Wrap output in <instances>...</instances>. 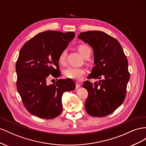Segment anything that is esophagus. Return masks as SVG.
<instances>
[{
    "label": "esophagus",
    "mask_w": 146,
    "mask_h": 146,
    "mask_svg": "<svg viewBox=\"0 0 146 146\" xmlns=\"http://www.w3.org/2000/svg\"><path fill=\"white\" fill-rule=\"evenodd\" d=\"M80 87H81V84H80V83H78V82H76V89L80 88Z\"/></svg>",
    "instance_id": "obj_1"
}]
</instances>
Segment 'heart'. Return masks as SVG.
<instances>
[{"label":"heart","instance_id":"heart-1","mask_svg":"<svg viewBox=\"0 0 146 146\" xmlns=\"http://www.w3.org/2000/svg\"><path fill=\"white\" fill-rule=\"evenodd\" d=\"M78 50L81 54L85 58L86 56L90 55L91 50L89 46L86 45H81L78 47ZM67 51L64 49L59 56V62L61 64H65L66 60ZM86 73V70L82 67H76V66H69L64 71L65 77L75 81H81Z\"/></svg>","mask_w":146,"mask_h":146}]
</instances>
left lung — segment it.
Masks as SVG:
<instances>
[{
    "label": "left lung",
    "mask_w": 146,
    "mask_h": 146,
    "mask_svg": "<svg viewBox=\"0 0 146 146\" xmlns=\"http://www.w3.org/2000/svg\"><path fill=\"white\" fill-rule=\"evenodd\" d=\"M92 48L94 66L88 78L101 79L94 84L86 81L88 91L85 109L94 117L111 114L122 104L130 80L127 59L119 41L102 31H87L78 36Z\"/></svg>",
    "instance_id": "obj_1"
}]
</instances>
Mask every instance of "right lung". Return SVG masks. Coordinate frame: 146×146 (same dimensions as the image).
Returning a JSON list of instances; mask_svg holds the SVG:
<instances>
[{
    "label": "right lung",
    "instance_id": "obj_1",
    "mask_svg": "<svg viewBox=\"0 0 146 146\" xmlns=\"http://www.w3.org/2000/svg\"><path fill=\"white\" fill-rule=\"evenodd\" d=\"M75 34L48 31L35 35L21 49L16 64V86L27 110L40 118L51 119L62 111V95L76 88L71 79L48 84L49 75H60L59 56Z\"/></svg>",
    "mask_w": 146,
    "mask_h": 146
}]
</instances>
